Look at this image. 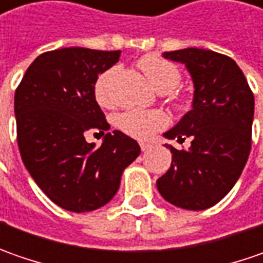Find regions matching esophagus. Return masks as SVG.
I'll use <instances>...</instances> for the list:
<instances>
[{
  "label": "esophagus",
  "mask_w": 263,
  "mask_h": 263,
  "mask_svg": "<svg viewBox=\"0 0 263 263\" xmlns=\"http://www.w3.org/2000/svg\"><path fill=\"white\" fill-rule=\"evenodd\" d=\"M140 147H141V149H142V151H148V149L151 148L153 145H151L149 142H140Z\"/></svg>",
  "instance_id": "34e87169"
}]
</instances>
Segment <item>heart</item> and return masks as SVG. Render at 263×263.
Returning <instances> with one entry per match:
<instances>
[{
	"instance_id": "b5f03b06",
	"label": "heart",
	"mask_w": 263,
	"mask_h": 263,
	"mask_svg": "<svg viewBox=\"0 0 263 263\" xmlns=\"http://www.w3.org/2000/svg\"><path fill=\"white\" fill-rule=\"evenodd\" d=\"M142 72L147 76L151 86L160 93L173 91L180 81V72L166 59L147 55L138 62ZM112 71H106L96 81L95 93L97 102L102 106H112V99L106 90V81ZM168 125L167 115L160 110H141V109H129L125 110L116 118V126L137 140H148L156 132L164 129Z\"/></svg>"
}]
</instances>
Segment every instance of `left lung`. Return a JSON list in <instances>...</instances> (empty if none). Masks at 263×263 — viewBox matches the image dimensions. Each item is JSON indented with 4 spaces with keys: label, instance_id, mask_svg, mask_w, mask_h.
I'll list each match as a JSON object with an SVG mask.
<instances>
[{
    "label": "left lung",
    "instance_id": "obj_1",
    "mask_svg": "<svg viewBox=\"0 0 263 263\" xmlns=\"http://www.w3.org/2000/svg\"><path fill=\"white\" fill-rule=\"evenodd\" d=\"M163 57L180 62L194 83L192 110L164 138L187 149L172 153V166L157 180L161 196L183 210L201 211L220 202L237 182L252 145L255 99L239 65L214 50L186 48L164 52Z\"/></svg>",
    "mask_w": 263,
    "mask_h": 263
}]
</instances>
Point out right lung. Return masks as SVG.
Masks as SVG:
<instances>
[{
    "instance_id": "right-lung-1",
    "label": "right lung",
    "mask_w": 263,
    "mask_h": 263,
    "mask_svg": "<svg viewBox=\"0 0 263 263\" xmlns=\"http://www.w3.org/2000/svg\"><path fill=\"white\" fill-rule=\"evenodd\" d=\"M121 50L62 48L39 55L14 96L17 142L24 166L52 202L72 213L106 205L123 170L140 156L138 142L107 132L100 147L85 134L110 125L96 102L99 74L114 67Z\"/></svg>"
}]
</instances>
